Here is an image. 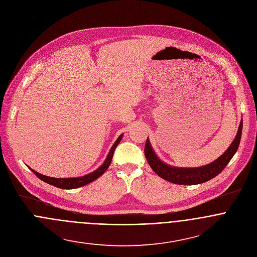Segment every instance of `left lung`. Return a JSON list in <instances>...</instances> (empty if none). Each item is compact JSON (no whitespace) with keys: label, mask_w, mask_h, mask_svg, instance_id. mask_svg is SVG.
Segmentation results:
<instances>
[{"label":"left lung","mask_w":257,"mask_h":257,"mask_svg":"<svg viewBox=\"0 0 257 257\" xmlns=\"http://www.w3.org/2000/svg\"><path fill=\"white\" fill-rule=\"evenodd\" d=\"M242 133V119L240 121L237 134L225 152L219 157L216 161L197 168H177L169 166L163 163L154 153L151 146L149 145L148 139L145 147V154L147 157V162L152 168V170L161 178L179 185H196V184L207 182L224 169L227 163L230 161L234 153L236 152L241 138Z\"/></svg>","instance_id":"left-lung-1"}]
</instances>
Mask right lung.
<instances>
[{"instance_id":"1","label":"right lung","mask_w":257,"mask_h":257,"mask_svg":"<svg viewBox=\"0 0 257 257\" xmlns=\"http://www.w3.org/2000/svg\"><path fill=\"white\" fill-rule=\"evenodd\" d=\"M121 139H122V135H120V136L118 137V139L116 140V142L114 143V145L110 148L109 155H108L107 159L105 160V162L103 163V165L100 166L97 170H95L94 172H92V173H90V174H88V175H85V176H82V177H78V178H53V177H48V176L42 175V174L38 173L37 171H35L34 169H31V170L35 173V175L37 176V178H39V179L42 180L43 182L50 184V185L55 186V187L60 188V189H75V188L82 187V186H84V185H87V184L93 182L94 180H96V179L99 178L102 174L105 173V171H106V170L109 168V166H110L111 159H112L113 152H114V150H115V147H117V145L119 144V142L121 141Z\"/></svg>"}]
</instances>
